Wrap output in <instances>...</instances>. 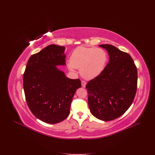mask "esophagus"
I'll use <instances>...</instances> for the list:
<instances>
[{
  "label": "esophagus",
  "instance_id": "esophagus-1",
  "mask_svg": "<svg viewBox=\"0 0 155 155\" xmlns=\"http://www.w3.org/2000/svg\"><path fill=\"white\" fill-rule=\"evenodd\" d=\"M86 82L85 81H81V85H82V87H85V86H86Z\"/></svg>",
  "mask_w": 155,
  "mask_h": 155
}]
</instances>
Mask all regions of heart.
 <instances>
[{"label": "heart", "mask_w": 155, "mask_h": 155, "mask_svg": "<svg viewBox=\"0 0 155 155\" xmlns=\"http://www.w3.org/2000/svg\"><path fill=\"white\" fill-rule=\"evenodd\" d=\"M107 59V54L104 49L79 46L72 52L67 67L74 74L76 72V69L79 68L83 78L92 79L104 71Z\"/></svg>", "instance_id": "obj_1"}]
</instances>
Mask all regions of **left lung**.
<instances>
[{"label":"left lung","instance_id":"8db88e82","mask_svg":"<svg viewBox=\"0 0 155 155\" xmlns=\"http://www.w3.org/2000/svg\"><path fill=\"white\" fill-rule=\"evenodd\" d=\"M99 46L107 51L109 61L100 76L87 84L88 104L96 118L110 121L132 104L137 89V68L127 53L109 44Z\"/></svg>","mask_w":155,"mask_h":155}]
</instances>
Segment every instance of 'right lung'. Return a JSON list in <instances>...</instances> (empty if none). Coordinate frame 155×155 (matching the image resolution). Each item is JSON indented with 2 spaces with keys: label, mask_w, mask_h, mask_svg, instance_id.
<instances>
[{
  "label": "right lung",
  "mask_w": 155,
  "mask_h": 155,
  "mask_svg": "<svg viewBox=\"0 0 155 155\" xmlns=\"http://www.w3.org/2000/svg\"><path fill=\"white\" fill-rule=\"evenodd\" d=\"M65 47L50 45L32 55L23 75V88L28 106L37 118L55 124L66 119L78 88L79 79L65 76L58 66L66 65Z\"/></svg>",
  "instance_id": "1"
}]
</instances>
